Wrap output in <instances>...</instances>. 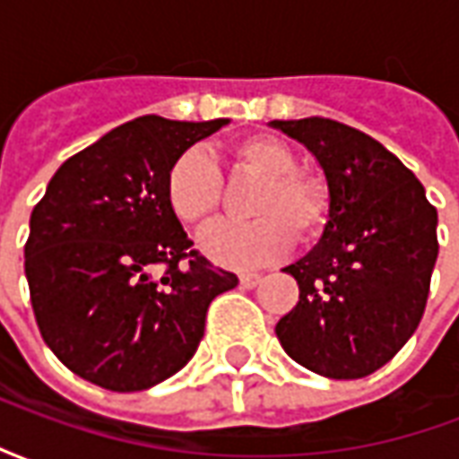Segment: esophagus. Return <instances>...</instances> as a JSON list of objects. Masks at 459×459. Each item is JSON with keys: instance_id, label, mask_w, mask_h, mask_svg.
Wrapping results in <instances>:
<instances>
[{"instance_id": "esophagus-1", "label": "esophagus", "mask_w": 459, "mask_h": 459, "mask_svg": "<svg viewBox=\"0 0 459 459\" xmlns=\"http://www.w3.org/2000/svg\"><path fill=\"white\" fill-rule=\"evenodd\" d=\"M260 280H263L260 273H243V275H240V288H246V290L255 288Z\"/></svg>"}]
</instances>
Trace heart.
I'll use <instances>...</instances> for the list:
<instances>
[{"instance_id": "obj_1", "label": "heart", "mask_w": 459, "mask_h": 459, "mask_svg": "<svg viewBox=\"0 0 459 459\" xmlns=\"http://www.w3.org/2000/svg\"><path fill=\"white\" fill-rule=\"evenodd\" d=\"M230 167L260 179L250 199L253 221H221L199 236L201 250L223 268H253L280 258L292 243L312 240L327 221V191L299 174L288 144L270 134L243 137L229 150ZM167 204L186 226H204L221 206V171L199 147L181 152L167 171Z\"/></svg>"}]
</instances>
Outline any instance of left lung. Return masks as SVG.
<instances>
[{"instance_id":"8db88e82","label":"left lung","mask_w":459,"mask_h":459,"mask_svg":"<svg viewBox=\"0 0 459 459\" xmlns=\"http://www.w3.org/2000/svg\"><path fill=\"white\" fill-rule=\"evenodd\" d=\"M305 144L327 181V221L307 255L282 268L299 299L275 325L292 361L327 378L388 364L423 317L437 260V211L381 142L327 117L273 120Z\"/></svg>"}]
</instances>
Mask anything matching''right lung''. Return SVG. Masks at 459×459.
Returning a JSON list of instances; mask_svg holds the SVG:
<instances>
[{
  "instance_id": "1",
  "label": "right lung",
  "mask_w": 459,
  "mask_h": 459,
  "mask_svg": "<svg viewBox=\"0 0 459 459\" xmlns=\"http://www.w3.org/2000/svg\"><path fill=\"white\" fill-rule=\"evenodd\" d=\"M229 122L134 117L65 160L31 211L24 270L36 325L85 381L117 394L161 384L189 364L211 299L238 285L189 250L164 191L181 152Z\"/></svg>"
}]
</instances>
